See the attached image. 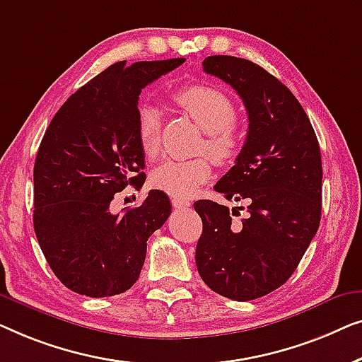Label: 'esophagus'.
Returning a JSON list of instances; mask_svg holds the SVG:
<instances>
[{"label": "esophagus", "instance_id": "34e87169", "mask_svg": "<svg viewBox=\"0 0 362 362\" xmlns=\"http://www.w3.org/2000/svg\"><path fill=\"white\" fill-rule=\"evenodd\" d=\"M172 205H174V208H179V210H182V208H188V206H190V200H185V198H177V197H174V198H172Z\"/></svg>", "mask_w": 362, "mask_h": 362}]
</instances>
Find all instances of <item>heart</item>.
<instances>
[{"label": "heart", "instance_id": "heart-1", "mask_svg": "<svg viewBox=\"0 0 362 362\" xmlns=\"http://www.w3.org/2000/svg\"><path fill=\"white\" fill-rule=\"evenodd\" d=\"M174 101L206 132L203 151L220 164L236 159L241 149V134L234 119L236 106L228 95L215 86L188 85L174 93ZM136 134L147 159H154L160 149V115L154 106L141 105L136 116ZM211 177V164L206 157L190 160H165L152 172L151 182L172 197H190Z\"/></svg>", "mask_w": 362, "mask_h": 362}]
</instances>
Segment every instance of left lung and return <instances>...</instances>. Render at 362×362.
Returning a JSON list of instances; mask_svg holds the SVG:
<instances>
[{
	"label": "left lung",
	"mask_w": 362,
	"mask_h": 362,
	"mask_svg": "<svg viewBox=\"0 0 362 362\" xmlns=\"http://www.w3.org/2000/svg\"><path fill=\"white\" fill-rule=\"evenodd\" d=\"M206 74L226 81L246 106V142L215 190L246 202L230 210L211 200L193 208L203 223L195 262L213 292L247 302L288 281L318 231L322 156L317 134L292 91L246 59L211 55Z\"/></svg>",
	"instance_id": "obj_1"
}]
</instances>
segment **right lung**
<instances>
[{"mask_svg":"<svg viewBox=\"0 0 362 362\" xmlns=\"http://www.w3.org/2000/svg\"><path fill=\"white\" fill-rule=\"evenodd\" d=\"M185 59L110 65L65 101L34 164V231L50 269L86 297L123 293L139 279L147 239L170 215L169 197L151 190L123 215L115 193L146 180L136 134L141 90Z\"/></svg>","mask_w":362,"mask_h":362,"instance_id":"1","label":"right lung"}]
</instances>
